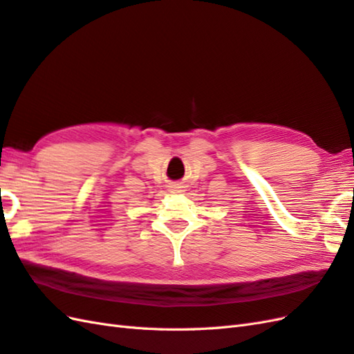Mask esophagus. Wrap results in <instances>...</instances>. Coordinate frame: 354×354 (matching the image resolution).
<instances>
[{"label": "esophagus", "mask_w": 354, "mask_h": 354, "mask_svg": "<svg viewBox=\"0 0 354 354\" xmlns=\"http://www.w3.org/2000/svg\"><path fill=\"white\" fill-rule=\"evenodd\" d=\"M184 192V187L180 185H171L170 187V193H183Z\"/></svg>", "instance_id": "1"}]
</instances>
